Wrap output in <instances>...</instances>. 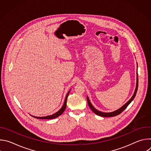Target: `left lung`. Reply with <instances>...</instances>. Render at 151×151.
<instances>
[{
  "label": "left lung",
  "instance_id": "1",
  "mask_svg": "<svg viewBox=\"0 0 151 151\" xmlns=\"http://www.w3.org/2000/svg\"><path fill=\"white\" fill-rule=\"evenodd\" d=\"M137 89H138V75H137V80H136V89H135V91H134V93L133 95V96L131 97V99L129 100L125 104H124L121 107H120L119 109H118V110L116 111H115L114 112H100L98 110H97L95 107L92 105V104L91 103L90 100H89V98L87 96V101H88V106H90V109L94 112V113H95L96 115H99V116H103V117H112V116H116L119 114H120L122 112H123L126 107L129 105V104H130L133 100V99H134L136 95V93H137Z\"/></svg>",
  "mask_w": 151,
  "mask_h": 151
}]
</instances>
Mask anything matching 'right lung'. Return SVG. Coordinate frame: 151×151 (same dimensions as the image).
I'll return each mask as SVG.
<instances>
[{
	"label": "right lung",
	"mask_w": 151,
	"mask_h": 151,
	"mask_svg": "<svg viewBox=\"0 0 151 151\" xmlns=\"http://www.w3.org/2000/svg\"><path fill=\"white\" fill-rule=\"evenodd\" d=\"M70 91L68 93L66 96V98H65V100H64V104L63 105V106L61 107V108L56 113L51 115H48V116H41V117H39V116H32L33 117H35L36 118H37V119H54V118H57L58 116H59L60 115H61L63 112L65 111L66 109V104H67V100H68V97L69 96V94L70 93Z\"/></svg>",
	"instance_id": "obj_1"
}]
</instances>
